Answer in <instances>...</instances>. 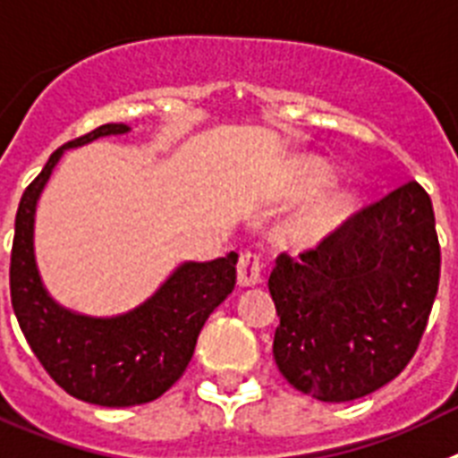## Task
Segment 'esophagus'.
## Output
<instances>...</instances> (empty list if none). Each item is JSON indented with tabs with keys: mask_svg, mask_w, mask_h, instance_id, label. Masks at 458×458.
<instances>
[{
	"mask_svg": "<svg viewBox=\"0 0 458 458\" xmlns=\"http://www.w3.org/2000/svg\"><path fill=\"white\" fill-rule=\"evenodd\" d=\"M237 281L242 288H251V285L262 284V258L256 251H244L240 256L237 265Z\"/></svg>",
	"mask_w": 458,
	"mask_h": 458,
	"instance_id": "34e87169",
	"label": "esophagus"
}]
</instances>
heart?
<instances>
[{
  "label": "heart",
  "mask_w": 458,
  "mask_h": 458,
  "mask_svg": "<svg viewBox=\"0 0 458 458\" xmlns=\"http://www.w3.org/2000/svg\"><path fill=\"white\" fill-rule=\"evenodd\" d=\"M325 180H327V168L320 163H309L301 170L300 184L301 189H306V186H316ZM350 209H352V198L345 191L334 189L318 193L301 207L295 216L290 218V240L297 242V244H316V242L325 240L348 216Z\"/></svg>",
  "instance_id": "heart-1"
}]
</instances>
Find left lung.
<instances>
[{"mask_svg": "<svg viewBox=\"0 0 458 458\" xmlns=\"http://www.w3.org/2000/svg\"><path fill=\"white\" fill-rule=\"evenodd\" d=\"M438 281L431 198L405 182L316 249L276 258L267 285L278 371L318 401L371 394L415 355Z\"/></svg>", "mask_w": 458, "mask_h": 458, "instance_id": "1", "label": "left lung"}]
</instances>
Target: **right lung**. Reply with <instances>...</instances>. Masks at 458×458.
<instances>
[{
    "mask_svg": "<svg viewBox=\"0 0 458 458\" xmlns=\"http://www.w3.org/2000/svg\"><path fill=\"white\" fill-rule=\"evenodd\" d=\"M129 131L103 124L50 154L20 198L11 249V304L27 344L64 392L106 408L149 403L168 392L189 367L205 320L237 281V253L230 251L209 262H182L149 300L122 316H82L47 295L34 258L43 186L66 149Z\"/></svg>",
    "mask_w": 458,
    "mask_h": 458,
    "instance_id": "1",
    "label": "right lung"
}]
</instances>
